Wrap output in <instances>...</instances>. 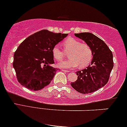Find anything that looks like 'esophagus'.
Segmentation results:
<instances>
[{"label": "esophagus", "mask_w": 127, "mask_h": 127, "mask_svg": "<svg viewBox=\"0 0 127 127\" xmlns=\"http://www.w3.org/2000/svg\"><path fill=\"white\" fill-rule=\"evenodd\" d=\"M62 71H63V72H66V73H68V72H70L69 70H64V69H62Z\"/></svg>", "instance_id": "34e87169"}]
</instances>
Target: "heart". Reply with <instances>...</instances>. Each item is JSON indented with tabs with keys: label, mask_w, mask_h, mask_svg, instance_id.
<instances>
[{
	"label": "heart",
	"mask_w": 127,
	"mask_h": 127,
	"mask_svg": "<svg viewBox=\"0 0 127 127\" xmlns=\"http://www.w3.org/2000/svg\"><path fill=\"white\" fill-rule=\"evenodd\" d=\"M64 46L65 51H70L68 55L70 58L58 64L59 67L70 69L79 65L80 67H85L91 62L93 53L88 44L81 43L78 39L69 38L64 41ZM52 54L54 58L58 61H61L65 57V53L58 45L54 46L52 49Z\"/></svg>",
	"instance_id": "b5f03b06"
}]
</instances>
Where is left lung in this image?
<instances>
[{
	"mask_svg": "<svg viewBox=\"0 0 127 127\" xmlns=\"http://www.w3.org/2000/svg\"><path fill=\"white\" fill-rule=\"evenodd\" d=\"M75 35L82 39L91 48L93 59L86 69L76 72V81L70 83L72 87L82 94L96 91L106 85L113 69V55L102 39L90 32H81Z\"/></svg>",
	"mask_w": 127,
	"mask_h": 127,
	"instance_id": "1",
	"label": "left lung"
}]
</instances>
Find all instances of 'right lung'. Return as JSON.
Masks as SVG:
<instances>
[{
    "instance_id": "1",
    "label": "right lung",
    "mask_w": 127,
    "mask_h": 127,
    "mask_svg": "<svg viewBox=\"0 0 127 127\" xmlns=\"http://www.w3.org/2000/svg\"><path fill=\"white\" fill-rule=\"evenodd\" d=\"M67 35L42 30L21 42L14 54L13 64L21 85L36 91L51 83L57 70L51 66L54 63L52 49Z\"/></svg>"
}]
</instances>
